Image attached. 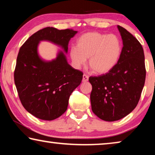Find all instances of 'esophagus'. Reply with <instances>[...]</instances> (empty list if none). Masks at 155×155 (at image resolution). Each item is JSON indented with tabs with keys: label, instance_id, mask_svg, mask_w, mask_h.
Listing matches in <instances>:
<instances>
[{
	"label": "esophagus",
	"instance_id": "esophagus-1",
	"mask_svg": "<svg viewBox=\"0 0 155 155\" xmlns=\"http://www.w3.org/2000/svg\"><path fill=\"white\" fill-rule=\"evenodd\" d=\"M88 76H87L86 74H84L83 75V82H86L88 81Z\"/></svg>",
	"mask_w": 155,
	"mask_h": 155
}]
</instances>
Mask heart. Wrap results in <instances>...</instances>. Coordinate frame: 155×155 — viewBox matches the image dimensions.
Segmentation results:
<instances>
[{
	"instance_id": "heart-1",
	"label": "heart",
	"mask_w": 155,
	"mask_h": 155,
	"mask_svg": "<svg viewBox=\"0 0 155 155\" xmlns=\"http://www.w3.org/2000/svg\"><path fill=\"white\" fill-rule=\"evenodd\" d=\"M121 51V42L115 35L91 32L78 38L77 47L70 48V55L74 68H81L89 58V66L92 71L104 74L118 63Z\"/></svg>"
}]
</instances>
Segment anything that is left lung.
<instances>
[{
	"mask_svg": "<svg viewBox=\"0 0 155 155\" xmlns=\"http://www.w3.org/2000/svg\"><path fill=\"white\" fill-rule=\"evenodd\" d=\"M123 47L118 63L111 71L91 77L92 110L105 121L120 120L137 107L143 88L145 55L141 45L125 28L117 26Z\"/></svg>",
	"mask_w": 155,
	"mask_h": 155,
	"instance_id": "1",
	"label": "left lung"
}]
</instances>
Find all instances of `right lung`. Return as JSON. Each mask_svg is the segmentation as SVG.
Segmentation results:
<instances>
[{
    "label": "right lung",
    "mask_w": 155,
    "mask_h": 155,
    "mask_svg": "<svg viewBox=\"0 0 155 155\" xmlns=\"http://www.w3.org/2000/svg\"><path fill=\"white\" fill-rule=\"evenodd\" d=\"M77 33L72 29L47 27L32 35L20 48L15 84L23 107L39 119L53 120L63 115L70 96L83 78L82 71L70 65L61 51L51 61L41 59L38 52L39 43L49 41L68 53L69 41Z\"/></svg>",
    "instance_id": "obj_1"
}]
</instances>
